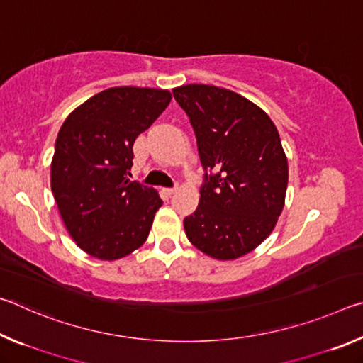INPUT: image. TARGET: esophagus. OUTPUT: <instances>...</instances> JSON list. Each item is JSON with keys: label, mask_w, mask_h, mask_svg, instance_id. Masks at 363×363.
<instances>
[{"label": "esophagus", "mask_w": 363, "mask_h": 363, "mask_svg": "<svg viewBox=\"0 0 363 363\" xmlns=\"http://www.w3.org/2000/svg\"><path fill=\"white\" fill-rule=\"evenodd\" d=\"M163 190H164V192H167L168 195H171V194H174V192H176L177 187H167V189H163Z\"/></svg>", "instance_id": "obj_1"}]
</instances>
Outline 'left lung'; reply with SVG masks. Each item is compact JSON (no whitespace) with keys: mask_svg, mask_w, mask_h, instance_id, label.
Segmentation results:
<instances>
[{"mask_svg":"<svg viewBox=\"0 0 363 363\" xmlns=\"http://www.w3.org/2000/svg\"><path fill=\"white\" fill-rule=\"evenodd\" d=\"M174 99L194 128L205 182L184 219L194 247L219 261L253 251L285 205L288 162L269 115L247 97L211 84H184Z\"/></svg>","mask_w":363,"mask_h":363,"instance_id":"left-lung-1","label":"left lung"}]
</instances>
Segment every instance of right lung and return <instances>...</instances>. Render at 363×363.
Instances as JSON below:
<instances>
[{"mask_svg": "<svg viewBox=\"0 0 363 363\" xmlns=\"http://www.w3.org/2000/svg\"><path fill=\"white\" fill-rule=\"evenodd\" d=\"M167 89L118 86L67 116L51 162V189L70 237L104 261L131 255L149 237L155 189L128 179L133 145L168 107Z\"/></svg>", "mask_w": 363, "mask_h": 363, "instance_id": "1", "label": "right lung"}]
</instances>
